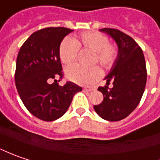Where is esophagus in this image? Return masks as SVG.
<instances>
[{
  "label": "esophagus",
  "instance_id": "1",
  "mask_svg": "<svg viewBox=\"0 0 160 160\" xmlns=\"http://www.w3.org/2000/svg\"><path fill=\"white\" fill-rule=\"evenodd\" d=\"M92 90V88H91V87H84V92H91Z\"/></svg>",
  "mask_w": 160,
  "mask_h": 160
}]
</instances>
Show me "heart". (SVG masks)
Here are the masks:
<instances>
[{"mask_svg":"<svg viewBox=\"0 0 160 160\" xmlns=\"http://www.w3.org/2000/svg\"><path fill=\"white\" fill-rule=\"evenodd\" d=\"M79 48L90 49L94 52L92 62H98L102 67L111 68L117 57V49L109 43L107 36L98 31H88L81 34L77 38H65L59 47V58L61 62L69 66L76 59ZM66 76L68 80L82 85L92 84L102 76V71L98 67L82 68L72 66L67 68Z\"/></svg>","mask_w":160,"mask_h":160,"instance_id":"b5f03b06","label":"heart"}]
</instances>
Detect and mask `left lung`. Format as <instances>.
<instances>
[{"mask_svg": "<svg viewBox=\"0 0 160 160\" xmlns=\"http://www.w3.org/2000/svg\"><path fill=\"white\" fill-rule=\"evenodd\" d=\"M100 31L115 41L118 54L104 78L106 85L98 88L103 101L93 109L101 118L118 122L130 115L140 103L147 82L146 63L142 49L132 38L114 28ZM110 82L113 83L112 88L108 87Z\"/></svg>", "mask_w": 160, "mask_h": 160, "instance_id": "1", "label": "left lung"}]
</instances>
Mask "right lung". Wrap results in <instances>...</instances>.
<instances>
[{"mask_svg": "<svg viewBox=\"0 0 160 160\" xmlns=\"http://www.w3.org/2000/svg\"><path fill=\"white\" fill-rule=\"evenodd\" d=\"M73 30L67 28H46L38 30L21 46L16 61L15 84L25 107L45 122L64 115L76 92L82 87L72 82L63 86L49 80L62 76L59 47Z\"/></svg>", "mask_w": 160, "mask_h": 160, "instance_id": "right-lung-1", "label": "right lung"}]
</instances>
